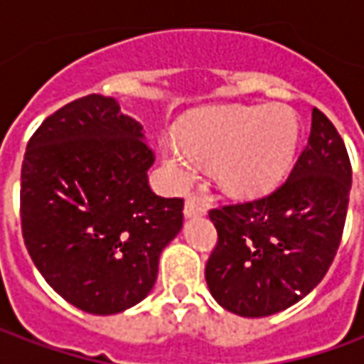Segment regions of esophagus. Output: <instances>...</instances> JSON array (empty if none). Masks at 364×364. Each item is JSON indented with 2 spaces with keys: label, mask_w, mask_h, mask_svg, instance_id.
Segmentation results:
<instances>
[{
  "label": "esophagus",
  "mask_w": 364,
  "mask_h": 364,
  "mask_svg": "<svg viewBox=\"0 0 364 364\" xmlns=\"http://www.w3.org/2000/svg\"><path fill=\"white\" fill-rule=\"evenodd\" d=\"M183 213L187 218H193V216H203L206 214V205L197 197H189L185 200V208H183Z\"/></svg>",
  "instance_id": "obj_1"
}]
</instances>
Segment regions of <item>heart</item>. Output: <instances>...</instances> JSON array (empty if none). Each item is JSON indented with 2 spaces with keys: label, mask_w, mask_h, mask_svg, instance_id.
Segmentation results:
<instances>
[{
  "label": "heart",
  "mask_w": 364,
  "mask_h": 364,
  "mask_svg": "<svg viewBox=\"0 0 364 364\" xmlns=\"http://www.w3.org/2000/svg\"><path fill=\"white\" fill-rule=\"evenodd\" d=\"M298 119L284 105L218 107L189 120L181 140L161 138L159 156L169 183L185 189L198 166H214L232 197H259L289 173L298 144Z\"/></svg>",
  "instance_id": "obj_1"
}]
</instances>
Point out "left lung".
<instances>
[{
	"label": "left lung",
	"mask_w": 364,
	"mask_h": 364,
	"mask_svg": "<svg viewBox=\"0 0 364 364\" xmlns=\"http://www.w3.org/2000/svg\"><path fill=\"white\" fill-rule=\"evenodd\" d=\"M351 161L336 127L316 107L312 130L289 179L271 195L210 210L218 244L206 284L244 318L282 312L328 273L343 234Z\"/></svg>",
	"instance_id": "left-lung-1"
}]
</instances>
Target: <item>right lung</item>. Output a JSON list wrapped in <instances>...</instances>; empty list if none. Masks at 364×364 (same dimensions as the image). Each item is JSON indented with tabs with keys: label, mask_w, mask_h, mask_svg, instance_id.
Instances as JSON below:
<instances>
[{
	"label": "right lung",
	"mask_w": 364,
	"mask_h": 364,
	"mask_svg": "<svg viewBox=\"0 0 364 364\" xmlns=\"http://www.w3.org/2000/svg\"><path fill=\"white\" fill-rule=\"evenodd\" d=\"M154 151L112 97L64 105L28 140L21 228L28 255L83 312H124L150 294L159 255L183 226V198L148 185Z\"/></svg>",
	"instance_id": "add662e5"
}]
</instances>
